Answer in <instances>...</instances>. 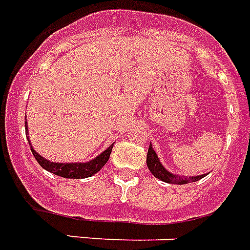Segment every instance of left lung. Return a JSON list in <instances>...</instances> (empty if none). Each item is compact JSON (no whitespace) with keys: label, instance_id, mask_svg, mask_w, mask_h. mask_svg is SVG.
I'll return each mask as SVG.
<instances>
[{"label":"left lung","instance_id":"left-lung-1","mask_svg":"<svg viewBox=\"0 0 250 250\" xmlns=\"http://www.w3.org/2000/svg\"><path fill=\"white\" fill-rule=\"evenodd\" d=\"M146 165H148V168L150 170L154 176L157 179H160L165 183H170V184H188V183L197 182L200 179L205 178L208 174L202 175H194V176H184V175H176L174 172H170L167 170L166 167L162 165V162L160 161L158 156H157L156 150L152 148V144L149 145L148 149V156H146Z\"/></svg>","mask_w":250,"mask_h":250}]
</instances>
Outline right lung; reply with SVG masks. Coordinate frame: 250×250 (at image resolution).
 Segmentation results:
<instances>
[{"label":"right lung","mask_w":250,"mask_h":250,"mask_svg":"<svg viewBox=\"0 0 250 250\" xmlns=\"http://www.w3.org/2000/svg\"><path fill=\"white\" fill-rule=\"evenodd\" d=\"M25 135L28 136V125H27V122H25ZM27 139H28V143L31 145L33 157L36 158V161L42 168L52 172V174H56L58 176L67 179H84L97 174L98 171L101 170L102 167L105 166L106 162L109 161V157L111 154V150H113V144H111L109 148L105 149L104 152L100 153L97 157H94L93 160L88 161V162H70V164H67V162L66 164H63V162H52V161L41 157L32 148L29 137H27Z\"/></svg>","instance_id":"right-lung-1"}]
</instances>
